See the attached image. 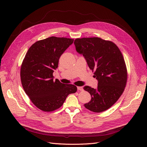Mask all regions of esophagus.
<instances>
[{"instance_id":"34e87169","label":"esophagus","mask_w":147,"mask_h":147,"mask_svg":"<svg viewBox=\"0 0 147 147\" xmlns=\"http://www.w3.org/2000/svg\"><path fill=\"white\" fill-rule=\"evenodd\" d=\"M78 89L79 90L83 91V86H78Z\"/></svg>"}]
</instances>
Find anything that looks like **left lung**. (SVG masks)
I'll list each match as a JSON object with an SVG mask.
<instances>
[{
  "label": "left lung",
  "instance_id": "8db88e82",
  "mask_svg": "<svg viewBox=\"0 0 147 147\" xmlns=\"http://www.w3.org/2000/svg\"><path fill=\"white\" fill-rule=\"evenodd\" d=\"M74 44L89 68L95 71L98 80L96 89L84 87L92 97L84 107L95 113L105 111L117 102L126 86L127 69L122 53L113 42L99 37L76 38Z\"/></svg>",
  "mask_w": 147,
  "mask_h": 147
}]
</instances>
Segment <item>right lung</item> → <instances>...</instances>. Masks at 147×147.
Masks as SVG:
<instances>
[{
  "instance_id": "right-lung-1",
  "label": "right lung",
  "mask_w": 147,
  "mask_h": 147,
  "mask_svg": "<svg viewBox=\"0 0 147 147\" xmlns=\"http://www.w3.org/2000/svg\"><path fill=\"white\" fill-rule=\"evenodd\" d=\"M73 41L54 36L37 41L29 48L22 61L20 75L23 89L34 105L43 111L59 109L67 96L78 89L73 84L54 80L53 76L60 57Z\"/></svg>"
}]
</instances>
